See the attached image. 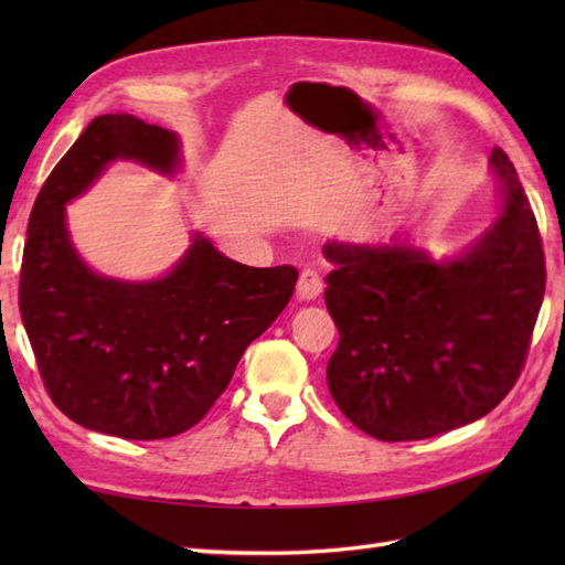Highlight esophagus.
<instances>
[{
	"mask_svg": "<svg viewBox=\"0 0 565 565\" xmlns=\"http://www.w3.org/2000/svg\"><path fill=\"white\" fill-rule=\"evenodd\" d=\"M320 294H322V279L318 276V271L303 269L301 276H298V284H296L298 301H316Z\"/></svg>",
	"mask_w": 565,
	"mask_h": 565,
	"instance_id": "obj_1",
	"label": "esophagus"
}]
</instances>
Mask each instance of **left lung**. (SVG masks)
I'll list each match as a JSON object with an SVG mask.
<instances>
[{"label": "left lung", "instance_id": "1", "mask_svg": "<svg viewBox=\"0 0 565 565\" xmlns=\"http://www.w3.org/2000/svg\"><path fill=\"white\" fill-rule=\"evenodd\" d=\"M488 170L498 182L493 221L451 257L403 237L322 247L340 330L328 388L344 417L381 441L471 425L520 376L546 289L542 237L500 148Z\"/></svg>", "mask_w": 565, "mask_h": 565}]
</instances>
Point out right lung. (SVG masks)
Listing matches in <instances>:
<instances>
[{
    "label": "right lung",
    "instance_id": "right-lung-1",
    "mask_svg": "<svg viewBox=\"0 0 565 565\" xmlns=\"http://www.w3.org/2000/svg\"><path fill=\"white\" fill-rule=\"evenodd\" d=\"M114 162L174 177L182 140L130 114H104L84 128L33 203L21 320L45 388L70 419L121 439H164L218 401L249 342L291 301L298 271L247 267L203 233L154 279L92 269L72 243L65 206Z\"/></svg>",
    "mask_w": 565,
    "mask_h": 565
}]
</instances>
